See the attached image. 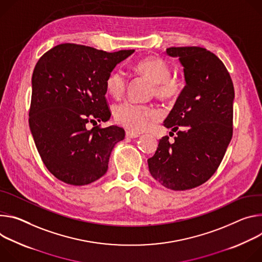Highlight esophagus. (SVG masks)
Returning a JSON list of instances; mask_svg holds the SVG:
<instances>
[{"instance_id": "esophagus-1", "label": "esophagus", "mask_w": 262, "mask_h": 262, "mask_svg": "<svg viewBox=\"0 0 262 262\" xmlns=\"http://www.w3.org/2000/svg\"><path fill=\"white\" fill-rule=\"evenodd\" d=\"M140 136L139 133H136V132H133V131H126V137L127 138H136Z\"/></svg>"}]
</instances>
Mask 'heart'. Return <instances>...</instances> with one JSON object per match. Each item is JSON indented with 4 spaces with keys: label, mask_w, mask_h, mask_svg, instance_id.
<instances>
[{
    "label": "heart",
    "mask_w": 262,
    "mask_h": 262,
    "mask_svg": "<svg viewBox=\"0 0 262 262\" xmlns=\"http://www.w3.org/2000/svg\"><path fill=\"white\" fill-rule=\"evenodd\" d=\"M135 70L152 82V94L162 101H176L182 94L180 82L171 78L168 64L157 57H148L135 64ZM106 90L114 99H121L126 92L127 78L122 70H114L106 79ZM114 119L121 126L135 131H144L157 121L160 112L153 106L125 102L116 105L113 110Z\"/></svg>",
    "instance_id": "heart-1"
}]
</instances>
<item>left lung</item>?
<instances>
[{"label":"left lung","instance_id":"left-lung-1","mask_svg":"<svg viewBox=\"0 0 262 262\" xmlns=\"http://www.w3.org/2000/svg\"><path fill=\"white\" fill-rule=\"evenodd\" d=\"M166 54L179 58L186 85L163 123L177 136L162 137L148 164L161 185L186 190L210 179L224 158L233 133L234 87L220 58L204 48L171 47Z\"/></svg>","mask_w":262,"mask_h":262}]
</instances>
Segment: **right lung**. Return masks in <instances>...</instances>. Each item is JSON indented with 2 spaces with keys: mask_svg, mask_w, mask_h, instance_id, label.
<instances>
[{
  "mask_svg": "<svg viewBox=\"0 0 262 262\" xmlns=\"http://www.w3.org/2000/svg\"><path fill=\"white\" fill-rule=\"evenodd\" d=\"M133 52L61 43L39 58L32 75L29 126L42 162L57 179L79 186L105 175L125 130L100 125L89 130L86 125L110 119L106 79Z\"/></svg>",
  "mask_w": 262,
  "mask_h": 262,
  "instance_id": "add662e5",
  "label": "right lung"
}]
</instances>
